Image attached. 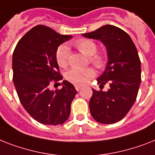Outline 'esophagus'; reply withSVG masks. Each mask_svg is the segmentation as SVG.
Instances as JSON below:
<instances>
[{
	"label": "esophagus",
	"mask_w": 155,
	"mask_h": 155,
	"mask_svg": "<svg viewBox=\"0 0 155 155\" xmlns=\"http://www.w3.org/2000/svg\"><path fill=\"white\" fill-rule=\"evenodd\" d=\"M75 90L79 91L82 88V86H80V85H75Z\"/></svg>",
	"instance_id": "34e87169"
}]
</instances>
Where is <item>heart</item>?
<instances>
[{"mask_svg": "<svg viewBox=\"0 0 155 155\" xmlns=\"http://www.w3.org/2000/svg\"><path fill=\"white\" fill-rule=\"evenodd\" d=\"M79 51L84 56L88 57L89 61L98 69L103 68L107 63V55L104 52H96L98 45L96 42L91 39H80L73 44ZM68 48L62 45L58 48L56 58L58 65L61 68L68 66ZM95 72L92 68H72L66 74V79L75 85H83L95 76Z\"/></svg>", "mask_w": 155, "mask_h": 155, "instance_id": "1", "label": "heart"}]
</instances>
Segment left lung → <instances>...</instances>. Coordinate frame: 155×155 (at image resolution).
<instances>
[{
	"mask_svg": "<svg viewBox=\"0 0 155 155\" xmlns=\"http://www.w3.org/2000/svg\"><path fill=\"white\" fill-rule=\"evenodd\" d=\"M83 36L100 41L107 51L106 69L97 82L100 87L109 84L110 88L107 91L92 88L90 112L100 123H117L127 115L138 95L141 62L137 48L130 36L114 25H104Z\"/></svg>",
	"mask_w": 155,
	"mask_h": 155,
	"instance_id": "8db88e82",
	"label": "left lung"
}]
</instances>
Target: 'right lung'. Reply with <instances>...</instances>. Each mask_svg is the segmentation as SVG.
Returning a JSON list of instances; mask_svg holds the SVG:
<instances>
[{
    "label": "right lung",
    "instance_id": "1",
    "mask_svg": "<svg viewBox=\"0 0 155 155\" xmlns=\"http://www.w3.org/2000/svg\"><path fill=\"white\" fill-rule=\"evenodd\" d=\"M71 37L36 25L18 41L13 51L12 80L19 99L26 111L44 125L64 123L77 94L67 80L61 83L60 90L50 88L51 83L63 80L56 62L58 47Z\"/></svg>",
    "mask_w": 155,
    "mask_h": 155
}]
</instances>
